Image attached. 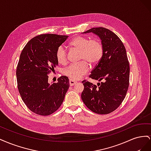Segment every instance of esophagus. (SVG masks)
<instances>
[{
    "instance_id": "esophagus-1",
    "label": "esophagus",
    "mask_w": 151,
    "mask_h": 151,
    "mask_svg": "<svg viewBox=\"0 0 151 151\" xmlns=\"http://www.w3.org/2000/svg\"><path fill=\"white\" fill-rule=\"evenodd\" d=\"M76 84H77V82H76V81H74V80H72V79H70V80H69V84H70V86H74V85Z\"/></svg>"
}]
</instances>
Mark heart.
I'll return each instance as SVG.
<instances>
[{
    "label": "heart",
    "mask_w": 151,
    "mask_h": 151,
    "mask_svg": "<svg viewBox=\"0 0 151 151\" xmlns=\"http://www.w3.org/2000/svg\"><path fill=\"white\" fill-rule=\"evenodd\" d=\"M71 47L80 50V60L77 63H72L64 68L63 74L72 80H79L88 73L89 65H96L100 62L103 56L104 47L98 39L90 40L85 36H78L70 42ZM56 57L58 63L65 64L67 60V49L64 45L59 46L56 51Z\"/></svg>",
    "instance_id": "1"
}]
</instances>
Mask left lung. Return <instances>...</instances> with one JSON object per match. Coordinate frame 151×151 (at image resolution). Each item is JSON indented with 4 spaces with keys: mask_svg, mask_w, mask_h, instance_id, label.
Listing matches in <instances>:
<instances>
[{
    "mask_svg": "<svg viewBox=\"0 0 151 151\" xmlns=\"http://www.w3.org/2000/svg\"><path fill=\"white\" fill-rule=\"evenodd\" d=\"M93 33L101 40L104 53L91 71L89 77L104 82L98 86L83 81L81 98L94 113L106 115L115 111L125 99L129 86L130 66L126 50L118 36L108 29L93 28L83 33Z\"/></svg>",
    "mask_w": 151,
    "mask_h": 151,
    "instance_id": "left-lung-1",
    "label": "left lung"
}]
</instances>
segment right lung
Instances as JSON below:
<instances>
[{
	"label": "right lung",
	"instance_id": "obj_1",
	"mask_svg": "<svg viewBox=\"0 0 151 151\" xmlns=\"http://www.w3.org/2000/svg\"><path fill=\"white\" fill-rule=\"evenodd\" d=\"M68 36L43 34L36 36L25 45L17 66V88L22 101L31 111L50 115L60 108L69 88V80L61 76L50 84L48 75L58 65L57 48Z\"/></svg>",
	"mask_w": 151,
	"mask_h": 151
}]
</instances>
